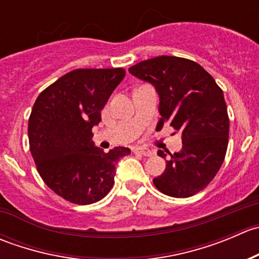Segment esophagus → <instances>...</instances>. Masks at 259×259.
<instances>
[{
    "mask_svg": "<svg viewBox=\"0 0 259 259\" xmlns=\"http://www.w3.org/2000/svg\"><path fill=\"white\" fill-rule=\"evenodd\" d=\"M133 151H134L135 154H140V155H143V156H150L151 155V151L149 150V149L143 148V146H135V148L133 149Z\"/></svg>",
    "mask_w": 259,
    "mask_h": 259,
    "instance_id": "1",
    "label": "esophagus"
}]
</instances>
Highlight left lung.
<instances>
[{
    "label": "left lung",
    "instance_id": "1",
    "mask_svg": "<svg viewBox=\"0 0 259 259\" xmlns=\"http://www.w3.org/2000/svg\"><path fill=\"white\" fill-rule=\"evenodd\" d=\"M129 72L158 91L161 117L156 130L169 124L182 134V150L170 154L154 185L169 197L197 194L213 180L226 158L229 117L223 91L199 64L184 57H154L138 62ZM158 155L166 154L159 150Z\"/></svg>",
    "mask_w": 259,
    "mask_h": 259
}]
</instances>
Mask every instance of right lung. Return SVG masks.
I'll return each mask as SVG.
<instances>
[{
  "label": "right lung",
  "instance_id": "add662e5",
  "mask_svg": "<svg viewBox=\"0 0 259 259\" xmlns=\"http://www.w3.org/2000/svg\"><path fill=\"white\" fill-rule=\"evenodd\" d=\"M125 70L76 69L48 86L28 119V143L38 174L57 195L74 204H93L114 185L115 166L129 148L105 153L95 148L93 126L121 82Z\"/></svg>",
  "mask_w": 259,
  "mask_h": 259
}]
</instances>
